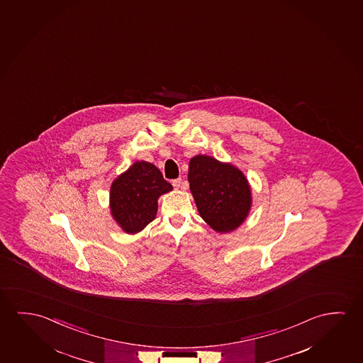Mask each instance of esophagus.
<instances>
[{
  "mask_svg": "<svg viewBox=\"0 0 363 363\" xmlns=\"http://www.w3.org/2000/svg\"><path fill=\"white\" fill-rule=\"evenodd\" d=\"M181 184H182V179H176L172 181L173 187H174V189H179Z\"/></svg>",
  "mask_w": 363,
  "mask_h": 363,
  "instance_id": "1",
  "label": "esophagus"
}]
</instances>
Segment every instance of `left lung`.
Returning <instances> with one entry per match:
<instances>
[{
  "instance_id": "8db88e82",
  "label": "left lung",
  "mask_w": 363,
  "mask_h": 363,
  "mask_svg": "<svg viewBox=\"0 0 363 363\" xmlns=\"http://www.w3.org/2000/svg\"><path fill=\"white\" fill-rule=\"evenodd\" d=\"M191 194L199 213L218 233H230L245 221L251 208L250 184L231 163L197 155L189 164Z\"/></svg>"
}]
</instances>
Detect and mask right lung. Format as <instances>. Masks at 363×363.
Masks as SVG:
<instances>
[{
	"instance_id": "add662e5",
	"label": "right lung",
	"mask_w": 363,
	"mask_h": 363,
	"mask_svg": "<svg viewBox=\"0 0 363 363\" xmlns=\"http://www.w3.org/2000/svg\"><path fill=\"white\" fill-rule=\"evenodd\" d=\"M172 191L161 171L150 162L138 161L118 176L111 187V212L127 234H137L156 218L158 199Z\"/></svg>"
}]
</instances>
